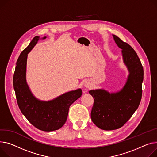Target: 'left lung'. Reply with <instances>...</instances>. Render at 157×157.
Instances as JSON below:
<instances>
[{"label":"left lung","mask_w":157,"mask_h":157,"mask_svg":"<svg viewBox=\"0 0 157 157\" xmlns=\"http://www.w3.org/2000/svg\"><path fill=\"white\" fill-rule=\"evenodd\" d=\"M116 43L122 49L124 63L129 75L126 84L119 92L110 94L105 90H91L93 106L91 117L96 126L103 130L121 128L137 110L142 97L143 67L134 50L126 42L113 35Z\"/></svg>","instance_id":"1"}]
</instances>
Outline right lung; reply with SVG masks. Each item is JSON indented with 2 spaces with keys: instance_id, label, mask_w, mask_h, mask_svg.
<instances>
[{
  "instance_id": "obj_1",
  "label": "right lung",
  "mask_w": 157,
  "mask_h": 157,
  "mask_svg": "<svg viewBox=\"0 0 157 157\" xmlns=\"http://www.w3.org/2000/svg\"><path fill=\"white\" fill-rule=\"evenodd\" d=\"M38 39L39 36H35L19 56L13 76V86L19 108L28 121L40 130L52 131L64 126L70 106L81 96L82 90L66 93L49 101H41L33 97L26 81V67L28 54Z\"/></svg>"
}]
</instances>
